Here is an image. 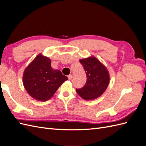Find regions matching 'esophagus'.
<instances>
[{"instance_id":"34e87169","label":"esophagus","mask_w":146,"mask_h":146,"mask_svg":"<svg viewBox=\"0 0 146 146\" xmlns=\"http://www.w3.org/2000/svg\"><path fill=\"white\" fill-rule=\"evenodd\" d=\"M68 77L69 80H72V76L71 74H70V75H69V76H68Z\"/></svg>"}]
</instances>
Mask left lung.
<instances>
[{
    "instance_id": "8db88e82",
    "label": "left lung",
    "mask_w": 146,
    "mask_h": 146,
    "mask_svg": "<svg viewBox=\"0 0 146 146\" xmlns=\"http://www.w3.org/2000/svg\"><path fill=\"white\" fill-rule=\"evenodd\" d=\"M85 69L87 80L85 86L76 89L77 94L85 100L98 98L107 90L110 75L107 68L94 56L80 60Z\"/></svg>"
}]
</instances>
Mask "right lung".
Wrapping results in <instances>:
<instances>
[{
  "mask_svg": "<svg viewBox=\"0 0 146 146\" xmlns=\"http://www.w3.org/2000/svg\"><path fill=\"white\" fill-rule=\"evenodd\" d=\"M68 78L59 70L51 67V60L39 54L25 69L23 84L33 98L45 102L54 95L60 85Z\"/></svg>",
  "mask_w": 146,
  "mask_h": 146,
  "instance_id": "right-lung-1",
  "label": "right lung"
}]
</instances>
